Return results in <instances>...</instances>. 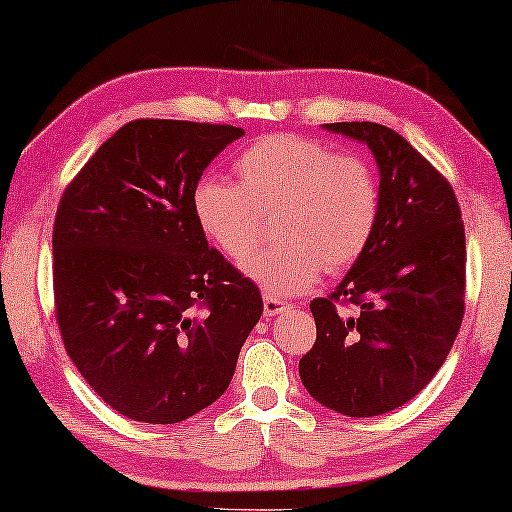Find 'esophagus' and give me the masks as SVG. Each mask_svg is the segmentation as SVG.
<instances>
[{"label":"esophagus","instance_id":"esophagus-1","mask_svg":"<svg viewBox=\"0 0 512 512\" xmlns=\"http://www.w3.org/2000/svg\"><path fill=\"white\" fill-rule=\"evenodd\" d=\"M286 300H279V298H272V296H265L263 298V314L265 317H277V314H282L286 310Z\"/></svg>","mask_w":512,"mask_h":512}]
</instances>
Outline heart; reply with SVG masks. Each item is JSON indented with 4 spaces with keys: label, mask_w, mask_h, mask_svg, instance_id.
<instances>
[{
    "label": "heart",
    "mask_w": 512,
    "mask_h": 512,
    "mask_svg": "<svg viewBox=\"0 0 512 512\" xmlns=\"http://www.w3.org/2000/svg\"><path fill=\"white\" fill-rule=\"evenodd\" d=\"M240 184L205 177L193 188V216L233 261L255 246L262 216L276 214L280 240L242 263L275 296L317 284L324 268L342 272L373 240L382 209L380 181L366 158L335 153L317 139L270 135L235 160Z\"/></svg>",
    "instance_id": "heart-1"
}]
</instances>
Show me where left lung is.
Instances as JSON below:
<instances>
[{
  "instance_id": "left-lung-1",
  "label": "left lung",
  "mask_w": 512,
  "mask_h": 512,
  "mask_svg": "<svg viewBox=\"0 0 512 512\" xmlns=\"http://www.w3.org/2000/svg\"><path fill=\"white\" fill-rule=\"evenodd\" d=\"M324 128L368 144L382 209L338 289L310 303L317 342L298 370L314 401L375 417L415 398L450 354L464 319V221L450 181L398 132L368 121Z\"/></svg>"
}]
</instances>
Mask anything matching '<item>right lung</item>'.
Instances as JSON below:
<instances>
[{
  "mask_svg": "<svg viewBox=\"0 0 512 512\" xmlns=\"http://www.w3.org/2000/svg\"><path fill=\"white\" fill-rule=\"evenodd\" d=\"M244 135L139 118L65 188L53 226L55 317L69 359L123 417L177 424L233 380L263 314L258 286L193 216L205 167Z\"/></svg>",
  "mask_w": 512,
  "mask_h": 512,
  "instance_id": "right-lung-1",
  "label": "right lung"
}]
</instances>
